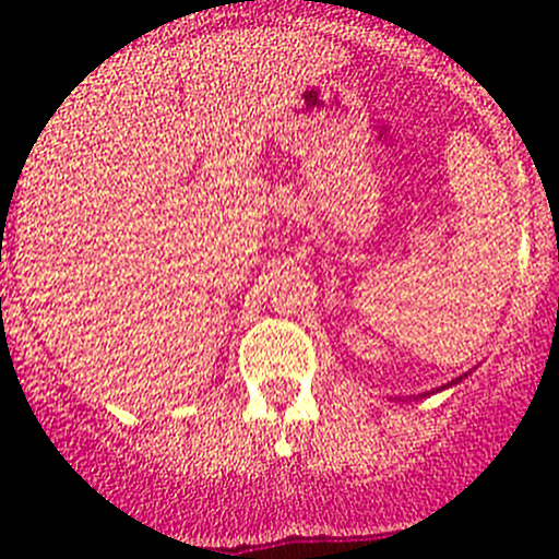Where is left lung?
<instances>
[{
	"mask_svg": "<svg viewBox=\"0 0 559 559\" xmlns=\"http://www.w3.org/2000/svg\"><path fill=\"white\" fill-rule=\"evenodd\" d=\"M460 381H462V376H460ZM449 386H452V384H449ZM441 389H447V386H441Z\"/></svg>",
	"mask_w": 559,
	"mask_h": 559,
	"instance_id": "left-lung-1",
	"label": "left lung"
}]
</instances>
